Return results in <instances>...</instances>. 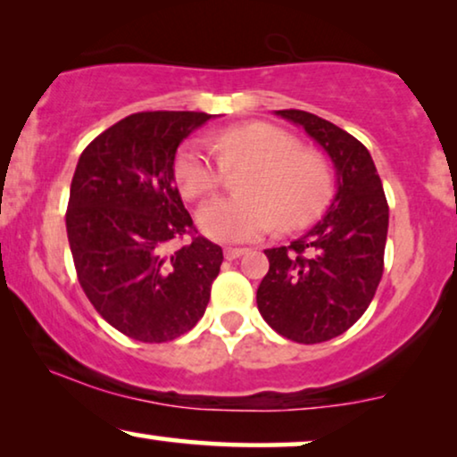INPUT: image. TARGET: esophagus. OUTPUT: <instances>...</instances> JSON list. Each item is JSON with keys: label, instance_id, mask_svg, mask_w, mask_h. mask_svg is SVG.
Wrapping results in <instances>:
<instances>
[{"label": "esophagus", "instance_id": "34e87169", "mask_svg": "<svg viewBox=\"0 0 457 457\" xmlns=\"http://www.w3.org/2000/svg\"><path fill=\"white\" fill-rule=\"evenodd\" d=\"M246 253H248V248H232V246L225 248V251H223L225 259H229V261L238 259V257H242V254H246Z\"/></svg>", "mask_w": 457, "mask_h": 457}]
</instances>
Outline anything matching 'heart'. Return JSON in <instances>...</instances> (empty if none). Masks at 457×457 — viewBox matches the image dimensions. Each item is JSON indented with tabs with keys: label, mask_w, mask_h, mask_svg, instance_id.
I'll list each match as a JSON object with an SVG mask.
<instances>
[{
	"label": "heart",
	"mask_w": 457,
	"mask_h": 457,
	"mask_svg": "<svg viewBox=\"0 0 457 457\" xmlns=\"http://www.w3.org/2000/svg\"><path fill=\"white\" fill-rule=\"evenodd\" d=\"M219 163L200 142H187L173 162L186 198H204L221 186L223 169H251L240 198L200 206V232L219 242H246L279 229H299L318 219L332 198V171L324 156L301 150L299 139L270 123L236 125L217 133Z\"/></svg>",
	"instance_id": "1"
}]
</instances>
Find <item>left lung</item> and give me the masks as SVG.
Segmentation results:
<instances>
[{
	"label": "left lung",
	"instance_id": "1",
	"mask_svg": "<svg viewBox=\"0 0 457 457\" xmlns=\"http://www.w3.org/2000/svg\"><path fill=\"white\" fill-rule=\"evenodd\" d=\"M315 139L337 169L326 215L290 242L267 248L270 271L257 307L282 337L303 345L330 340L361 318L382 278L388 204L366 145L330 120L305 111H276Z\"/></svg>",
	"mask_w": 457,
	"mask_h": 457
}]
</instances>
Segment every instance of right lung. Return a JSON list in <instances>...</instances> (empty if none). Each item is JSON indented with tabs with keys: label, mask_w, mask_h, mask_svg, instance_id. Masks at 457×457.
Masks as SVG:
<instances>
[{
	"label": "right lung",
	"mask_w": 457,
	"mask_h": 457,
	"mask_svg": "<svg viewBox=\"0 0 457 457\" xmlns=\"http://www.w3.org/2000/svg\"><path fill=\"white\" fill-rule=\"evenodd\" d=\"M206 112H137L100 133L79 156L66 234L79 284L96 312L139 343H167L204 315L221 246L196 236L175 186L179 144Z\"/></svg>",
	"instance_id": "1"
}]
</instances>
